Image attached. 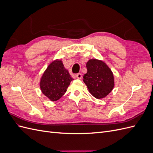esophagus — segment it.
Returning <instances> with one entry per match:
<instances>
[{"label":"esophagus","mask_w":153,"mask_h":153,"mask_svg":"<svg viewBox=\"0 0 153 153\" xmlns=\"http://www.w3.org/2000/svg\"><path fill=\"white\" fill-rule=\"evenodd\" d=\"M76 77L78 78V79H81L82 76V74L81 73H78L76 75Z\"/></svg>","instance_id":"1"}]
</instances>
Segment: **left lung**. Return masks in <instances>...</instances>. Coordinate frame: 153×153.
<instances>
[{
  "label": "left lung",
  "instance_id": "8db88e82",
  "mask_svg": "<svg viewBox=\"0 0 153 153\" xmlns=\"http://www.w3.org/2000/svg\"><path fill=\"white\" fill-rule=\"evenodd\" d=\"M86 67L87 72L83 78L89 92L97 99L105 98L114 86L112 71L105 62L97 59L89 60Z\"/></svg>",
  "mask_w": 153,
  "mask_h": 153
}]
</instances>
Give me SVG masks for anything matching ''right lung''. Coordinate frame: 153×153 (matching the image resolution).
I'll use <instances>...</instances> for the list:
<instances>
[{
  "label": "right lung",
  "instance_id": "obj_1",
  "mask_svg": "<svg viewBox=\"0 0 153 153\" xmlns=\"http://www.w3.org/2000/svg\"><path fill=\"white\" fill-rule=\"evenodd\" d=\"M73 80L62 62L55 60L44 72L40 81V88L43 94L55 101L64 94Z\"/></svg>",
  "mask_w": 153,
  "mask_h": 153
}]
</instances>
